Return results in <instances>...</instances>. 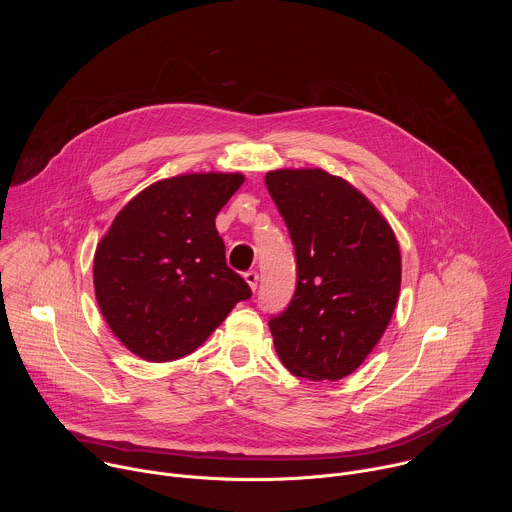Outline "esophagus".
I'll use <instances>...</instances> for the list:
<instances>
[{
	"instance_id": "esophagus-1",
	"label": "esophagus",
	"mask_w": 512,
	"mask_h": 512,
	"mask_svg": "<svg viewBox=\"0 0 512 512\" xmlns=\"http://www.w3.org/2000/svg\"><path fill=\"white\" fill-rule=\"evenodd\" d=\"M245 281L249 283V287L255 291L257 289V283H259V273L255 269H249L245 271Z\"/></svg>"
}]
</instances>
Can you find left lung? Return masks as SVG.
I'll return each mask as SVG.
<instances>
[{
	"label": "left lung",
	"mask_w": 512,
	"mask_h": 512,
	"mask_svg": "<svg viewBox=\"0 0 512 512\" xmlns=\"http://www.w3.org/2000/svg\"><path fill=\"white\" fill-rule=\"evenodd\" d=\"M265 186L296 253V291L269 330L285 369L310 381L356 371L381 340L401 287L389 223L324 170H275Z\"/></svg>",
	"instance_id": "left-lung-1"
}]
</instances>
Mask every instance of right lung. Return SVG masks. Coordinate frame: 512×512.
<instances>
[{"label": "right lung", "mask_w": 512, "mask_h": 512, "mask_svg": "<svg viewBox=\"0 0 512 512\" xmlns=\"http://www.w3.org/2000/svg\"><path fill=\"white\" fill-rule=\"evenodd\" d=\"M241 174H186L139 192L115 216L95 253V294L113 334L137 356L190 354L251 298L227 265L214 218Z\"/></svg>", "instance_id": "right-lung-1"}]
</instances>
